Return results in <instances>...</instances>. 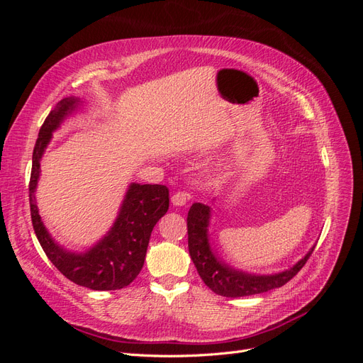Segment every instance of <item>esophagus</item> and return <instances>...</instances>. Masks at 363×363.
<instances>
[{
	"instance_id": "obj_1",
	"label": "esophagus",
	"mask_w": 363,
	"mask_h": 363,
	"mask_svg": "<svg viewBox=\"0 0 363 363\" xmlns=\"http://www.w3.org/2000/svg\"><path fill=\"white\" fill-rule=\"evenodd\" d=\"M188 200H189V194L184 192V191L175 192V194L172 195V199H171V201H172L174 206H184L186 201H188Z\"/></svg>"
}]
</instances>
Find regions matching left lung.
<instances>
[{
  "mask_svg": "<svg viewBox=\"0 0 363 363\" xmlns=\"http://www.w3.org/2000/svg\"><path fill=\"white\" fill-rule=\"evenodd\" d=\"M208 223H211V207L201 203H194L188 213L189 255L206 286L211 288L215 294L228 296V298L256 295L281 288L306 265L315 248L312 247L301 260L286 271L271 274V276H256V274H248L228 267L225 262L218 257V255H215L211 242H208Z\"/></svg>",
  "mask_w": 363,
  "mask_h": 363,
  "instance_id": "obj_1",
  "label": "left lung"
}]
</instances>
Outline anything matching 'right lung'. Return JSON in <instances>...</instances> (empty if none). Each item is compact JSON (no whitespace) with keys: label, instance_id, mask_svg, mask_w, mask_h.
<instances>
[{"label":"right lung","instance_id":"1","mask_svg":"<svg viewBox=\"0 0 363 363\" xmlns=\"http://www.w3.org/2000/svg\"><path fill=\"white\" fill-rule=\"evenodd\" d=\"M80 104H83L80 98H63L39 130L28 184L31 223L47 257L65 277L94 291L123 289L138 277L144 267L152 228L168 212L169 191L163 184L131 183L112 228L100 242L84 252H72L60 247L43 225L35 192L40 175V159L52 131Z\"/></svg>","mask_w":363,"mask_h":363}]
</instances>
